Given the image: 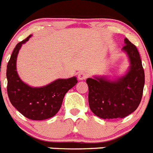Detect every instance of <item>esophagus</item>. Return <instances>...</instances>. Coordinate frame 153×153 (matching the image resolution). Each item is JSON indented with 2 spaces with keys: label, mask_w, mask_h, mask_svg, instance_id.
I'll list each match as a JSON object with an SVG mask.
<instances>
[{
  "label": "esophagus",
  "mask_w": 153,
  "mask_h": 153,
  "mask_svg": "<svg viewBox=\"0 0 153 153\" xmlns=\"http://www.w3.org/2000/svg\"><path fill=\"white\" fill-rule=\"evenodd\" d=\"M87 76H88V74H86V73L80 72L79 73V74H78V79H79V80H84L86 78H87Z\"/></svg>",
  "instance_id": "1"
}]
</instances>
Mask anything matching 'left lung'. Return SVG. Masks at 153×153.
Segmentation results:
<instances>
[{
	"label": "left lung",
	"instance_id": "8db88e82",
	"mask_svg": "<svg viewBox=\"0 0 153 153\" xmlns=\"http://www.w3.org/2000/svg\"><path fill=\"white\" fill-rule=\"evenodd\" d=\"M122 51L128 58V69L119 77L93 76L88 78L91 111L102 119L123 118L134 112L140 103L145 74L137 48L127 38Z\"/></svg>",
	"mask_w": 153,
	"mask_h": 153
}]
</instances>
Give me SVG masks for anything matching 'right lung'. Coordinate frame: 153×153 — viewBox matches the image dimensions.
Wrapping results in <instances>:
<instances>
[{
    "label": "right lung",
    "mask_w": 153,
    "mask_h": 153,
    "mask_svg": "<svg viewBox=\"0 0 153 153\" xmlns=\"http://www.w3.org/2000/svg\"><path fill=\"white\" fill-rule=\"evenodd\" d=\"M32 35L16 45L7 67V95L13 106L27 118L34 120L52 117L60 110L65 94L77 83L76 76L57 79L40 87H33L22 80L16 70V60L23 44Z\"/></svg>",
    "instance_id": "right-lung-1"
}]
</instances>
